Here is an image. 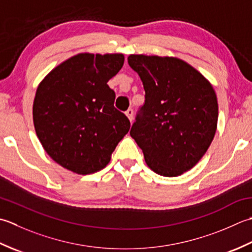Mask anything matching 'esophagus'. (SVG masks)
Here are the masks:
<instances>
[{
  "label": "esophagus",
  "mask_w": 252,
  "mask_h": 252,
  "mask_svg": "<svg viewBox=\"0 0 252 252\" xmlns=\"http://www.w3.org/2000/svg\"><path fill=\"white\" fill-rule=\"evenodd\" d=\"M125 114H126V116L128 117V119H129V121L131 122L132 119H133V110H132V109H128V110L125 112Z\"/></svg>",
  "instance_id": "esophagus-1"
}]
</instances>
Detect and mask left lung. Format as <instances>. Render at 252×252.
<instances>
[{
  "instance_id": "left-lung-1",
  "label": "left lung",
  "mask_w": 252,
  "mask_h": 252,
  "mask_svg": "<svg viewBox=\"0 0 252 252\" xmlns=\"http://www.w3.org/2000/svg\"><path fill=\"white\" fill-rule=\"evenodd\" d=\"M146 92L130 136L147 165L158 175L175 177L200 161L217 131L219 106L212 85L183 60L128 56Z\"/></svg>"
}]
</instances>
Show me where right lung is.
Segmentation results:
<instances>
[{
  "instance_id": "obj_1",
  "label": "right lung",
  "mask_w": 252,
  "mask_h": 252,
  "mask_svg": "<svg viewBox=\"0 0 252 252\" xmlns=\"http://www.w3.org/2000/svg\"><path fill=\"white\" fill-rule=\"evenodd\" d=\"M124 60L123 54H77L38 86L34 129L61 166L81 175L101 171L129 130L130 122L115 109V92L107 85Z\"/></svg>"
}]
</instances>
